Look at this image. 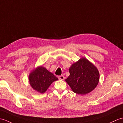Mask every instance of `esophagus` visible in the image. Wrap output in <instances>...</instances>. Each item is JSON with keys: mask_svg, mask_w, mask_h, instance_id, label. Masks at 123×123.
Instances as JSON below:
<instances>
[{"mask_svg": "<svg viewBox=\"0 0 123 123\" xmlns=\"http://www.w3.org/2000/svg\"><path fill=\"white\" fill-rule=\"evenodd\" d=\"M58 78L60 80H64V77L63 75H60V76L58 77Z\"/></svg>", "mask_w": 123, "mask_h": 123, "instance_id": "esophagus-1", "label": "esophagus"}]
</instances>
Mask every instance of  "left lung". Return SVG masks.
Instances as JSON below:
<instances>
[{"label": "left lung", "mask_w": 123, "mask_h": 123, "mask_svg": "<svg viewBox=\"0 0 123 123\" xmlns=\"http://www.w3.org/2000/svg\"><path fill=\"white\" fill-rule=\"evenodd\" d=\"M70 75L66 81L74 92L86 95L97 86L99 73L97 68L85 57L73 63L69 68Z\"/></svg>", "instance_id": "obj_1"}]
</instances>
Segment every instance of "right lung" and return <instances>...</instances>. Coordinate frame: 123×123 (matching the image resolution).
Returning a JSON list of instances; mask_svg holds the SVG:
<instances>
[{"label": "right lung", "instance_id": "1", "mask_svg": "<svg viewBox=\"0 0 123 123\" xmlns=\"http://www.w3.org/2000/svg\"><path fill=\"white\" fill-rule=\"evenodd\" d=\"M28 79L31 87L42 93L45 92L52 82L58 80L53 74L42 66L33 70Z\"/></svg>", "mask_w": 123, "mask_h": 123}]
</instances>
